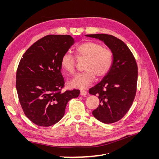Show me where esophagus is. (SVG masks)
Segmentation results:
<instances>
[{"mask_svg":"<svg viewBox=\"0 0 159 159\" xmlns=\"http://www.w3.org/2000/svg\"><path fill=\"white\" fill-rule=\"evenodd\" d=\"M80 95H83V96H85L86 95H87V91H86L85 90H81Z\"/></svg>","mask_w":159,"mask_h":159,"instance_id":"obj_1","label":"esophagus"}]
</instances>
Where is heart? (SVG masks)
Returning <instances> with one entry per match:
<instances>
[{
    "mask_svg": "<svg viewBox=\"0 0 159 159\" xmlns=\"http://www.w3.org/2000/svg\"><path fill=\"white\" fill-rule=\"evenodd\" d=\"M76 55L80 59H85L82 73L75 75L70 85L72 88L84 89L93 82L95 75L103 78L111 68L113 57L109 49L95 42H87L80 44L76 48ZM76 58L70 53L62 56L60 64L62 69L70 74L75 71Z\"/></svg>",
    "mask_w": 159,
    "mask_h": 159,
    "instance_id": "b5f03b06",
    "label": "heart"
}]
</instances>
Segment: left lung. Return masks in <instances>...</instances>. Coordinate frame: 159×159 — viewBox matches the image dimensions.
I'll use <instances>...</instances> for the list:
<instances>
[{"label": "left lung", "mask_w": 159, "mask_h": 159, "mask_svg": "<svg viewBox=\"0 0 159 159\" xmlns=\"http://www.w3.org/2000/svg\"><path fill=\"white\" fill-rule=\"evenodd\" d=\"M104 42L111 50V68L104 78L89 93L98 95L99 105L93 111V116L103 123H113L121 119L131 108L137 92L138 67L127 46L119 38L105 34H88Z\"/></svg>", "instance_id": "obj_1"}]
</instances>
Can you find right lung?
I'll return each mask as SVG.
<instances>
[{
    "mask_svg": "<svg viewBox=\"0 0 159 159\" xmlns=\"http://www.w3.org/2000/svg\"><path fill=\"white\" fill-rule=\"evenodd\" d=\"M74 43L70 35H47L22 56L17 68L16 88L26 116L36 125L49 127L63 117L69 101L79 89L62 91L64 79L60 61Z\"/></svg>",
    "mask_w": 159,
    "mask_h": 159,
    "instance_id": "right-lung-1",
    "label": "right lung"
}]
</instances>
